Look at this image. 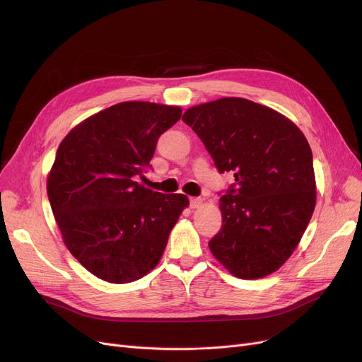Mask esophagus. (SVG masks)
Here are the masks:
<instances>
[{"instance_id": "esophagus-1", "label": "esophagus", "mask_w": 362, "mask_h": 362, "mask_svg": "<svg viewBox=\"0 0 362 362\" xmlns=\"http://www.w3.org/2000/svg\"><path fill=\"white\" fill-rule=\"evenodd\" d=\"M201 204H202L201 198H189V205H191V208H198Z\"/></svg>"}]
</instances>
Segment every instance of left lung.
I'll use <instances>...</instances> for the list:
<instances>
[{"label": "left lung", "mask_w": 362, "mask_h": 362, "mask_svg": "<svg viewBox=\"0 0 362 362\" xmlns=\"http://www.w3.org/2000/svg\"><path fill=\"white\" fill-rule=\"evenodd\" d=\"M182 120L220 173L235 176L220 197L223 224L208 242L213 255L240 279L272 274L292 255L314 213L307 138L280 112L245 98L192 107Z\"/></svg>", "instance_id": "obj_1"}]
</instances>
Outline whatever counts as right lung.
Masks as SVG:
<instances>
[{"label": "right lung", "mask_w": 362, "mask_h": 362, "mask_svg": "<svg viewBox=\"0 0 362 362\" xmlns=\"http://www.w3.org/2000/svg\"><path fill=\"white\" fill-rule=\"evenodd\" d=\"M179 107L120 103L76 126L57 149L48 199L71 255L110 283L144 277L158 264L187 197L138 180Z\"/></svg>", "instance_id": "obj_1"}]
</instances>
